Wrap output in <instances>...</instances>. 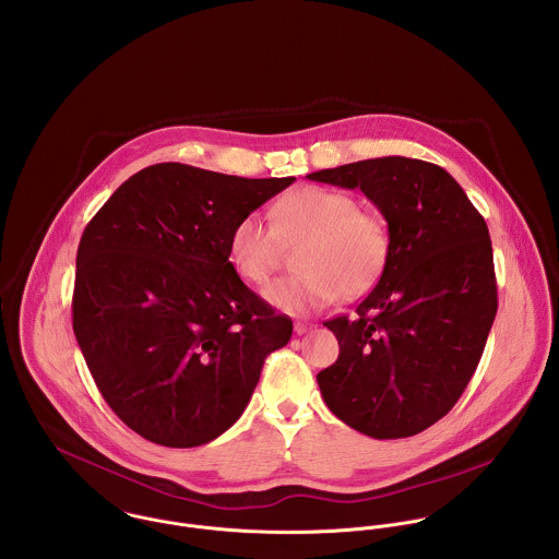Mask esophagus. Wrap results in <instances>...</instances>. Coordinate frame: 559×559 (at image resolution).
<instances>
[{"instance_id": "obj_1", "label": "esophagus", "mask_w": 559, "mask_h": 559, "mask_svg": "<svg viewBox=\"0 0 559 559\" xmlns=\"http://www.w3.org/2000/svg\"><path fill=\"white\" fill-rule=\"evenodd\" d=\"M314 326L310 324V322H295V333L297 335H304V333H308V331H312Z\"/></svg>"}]
</instances>
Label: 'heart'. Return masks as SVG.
<instances>
[{
	"label": "heart",
	"mask_w": 559,
	"mask_h": 559,
	"mask_svg": "<svg viewBox=\"0 0 559 559\" xmlns=\"http://www.w3.org/2000/svg\"><path fill=\"white\" fill-rule=\"evenodd\" d=\"M271 222L251 211L230 230V260L240 280L264 286L282 264L284 245L297 253L295 277L264 290L271 306L304 314L370 290L390 260L392 237L381 215L329 187H304L271 206Z\"/></svg>",
	"instance_id": "b5f03b06"
}]
</instances>
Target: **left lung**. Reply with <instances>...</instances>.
<instances>
[{"label": "left lung", "mask_w": 559, "mask_h": 559, "mask_svg": "<svg viewBox=\"0 0 559 559\" xmlns=\"http://www.w3.org/2000/svg\"><path fill=\"white\" fill-rule=\"evenodd\" d=\"M308 178L361 189L392 237L385 271L355 317L324 322L340 355L317 377L322 400L368 437H413L459 402L497 314L486 222L428 160H357Z\"/></svg>", "instance_id": "left-lung-1"}]
</instances>
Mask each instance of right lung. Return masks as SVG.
Here are the masks:
<instances>
[{"label": "right lung", "mask_w": 559, "mask_h": 559, "mask_svg": "<svg viewBox=\"0 0 559 559\" xmlns=\"http://www.w3.org/2000/svg\"><path fill=\"white\" fill-rule=\"evenodd\" d=\"M295 178H240L157 163L122 182L81 235L73 329L111 411L165 448L226 432L293 320L230 262L240 215Z\"/></svg>", "instance_id": "obj_1"}]
</instances>
